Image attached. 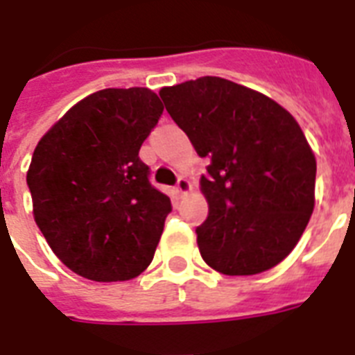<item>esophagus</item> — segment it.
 I'll use <instances>...</instances> for the list:
<instances>
[{
    "label": "esophagus",
    "instance_id": "esophagus-1",
    "mask_svg": "<svg viewBox=\"0 0 355 355\" xmlns=\"http://www.w3.org/2000/svg\"><path fill=\"white\" fill-rule=\"evenodd\" d=\"M189 189H191V184H189V180H187V178H178V182H177L178 195H184V193H187Z\"/></svg>",
    "mask_w": 355,
    "mask_h": 355
}]
</instances>
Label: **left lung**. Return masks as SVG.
Segmentation results:
<instances>
[{
  "label": "left lung",
  "mask_w": 355,
  "mask_h": 355,
  "mask_svg": "<svg viewBox=\"0 0 355 355\" xmlns=\"http://www.w3.org/2000/svg\"><path fill=\"white\" fill-rule=\"evenodd\" d=\"M164 105L209 158L200 189L209 206L195 230L207 266L255 275L299 243L315 195V157L295 118L272 98L218 76L160 91Z\"/></svg>",
  "instance_id": "obj_1"
}]
</instances>
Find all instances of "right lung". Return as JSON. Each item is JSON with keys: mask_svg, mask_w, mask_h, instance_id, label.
Returning a JSON list of instances; mask_svg holds the SVG:
<instances>
[{"mask_svg": "<svg viewBox=\"0 0 355 355\" xmlns=\"http://www.w3.org/2000/svg\"><path fill=\"white\" fill-rule=\"evenodd\" d=\"M164 105L146 87L102 89L69 109L34 149V220L56 257L91 281H129L151 264L171 211L138 151Z\"/></svg>", "mask_w": 355, "mask_h": 355, "instance_id": "obj_1", "label": "right lung"}]
</instances>
